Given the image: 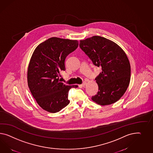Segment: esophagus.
Returning a JSON list of instances; mask_svg holds the SVG:
<instances>
[{"label": "esophagus", "mask_w": 153, "mask_h": 153, "mask_svg": "<svg viewBox=\"0 0 153 153\" xmlns=\"http://www.w3.org/2000/svg\"><path fill=\"white\" fill-rule=\"evenodd\" d=\"M86 84H87V83L86 81H84L82 83V84H81V85H79V86H82V87H84V86H85L86 85Z\"/></svg>", "instance_id": "34e87169"}]
</instances>
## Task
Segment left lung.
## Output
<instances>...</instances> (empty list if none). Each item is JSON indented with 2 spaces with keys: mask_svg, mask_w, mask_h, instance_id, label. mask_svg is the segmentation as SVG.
<instances>
[{
  "mask_svg": "<svg viewBox=\"0 0 153 153\" xmlns=\"http://www.w3.org/2000/svg\"><path fill=\"white\" fill-rule=\"evenodd\" d=\"M79 45L93 64L102 69L95 79L99 91L91 99L100 105L115 103L125 94L130 81L126 54L115 43L100 36L81 40Z\"/></svg>",
  "mask_w": 153,
  "mask_h": 153,
  "instance_id": "1",
  "label": "left lung"
}]
</instances>
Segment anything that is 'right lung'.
Returning a JSON list of instances; mask_svg holds the SVG:
<instances>
[{"instance_id": "add662e5", "label": "right lung", "mask_w": 153, "mask_h": 153, "mask_svg": "<svg viewBox=\"0 0 153 153\" xmlns=\"http://www.w3.org/2000/svg\"><path fill=\"white\" fill-rule=\"evenodd\" d=\"M79 41L50 38L38 45L29 62L27 79L29 90L38 104L47 111H61L69 103L71 88L61 82L59 72L65 71L66 57L77 49Z\"/></svg>"}]
</instances>
